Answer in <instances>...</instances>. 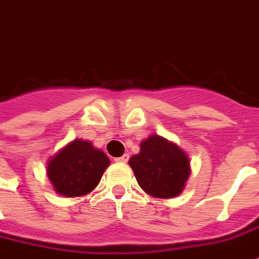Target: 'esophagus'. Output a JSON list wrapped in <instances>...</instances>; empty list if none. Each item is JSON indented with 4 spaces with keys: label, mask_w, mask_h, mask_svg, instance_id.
<instances>
[{
    "label": "esophagus",
    "mask_w": 259,
    "mask_h": 259,
    "mask_svg": "<svg viewBox=\"0 0 259 259\" xmlns=\"http://www.w3.org/2000/svg\"><path fill=\"white\" fill-rule=\"evenodd\" d=\"M127 160H129V154H124L122 155V157H117V158H115V161L119 162V164H124V162H127Z\"/></svg>",
    "instance_id": "34e87169"
}]
</instances>
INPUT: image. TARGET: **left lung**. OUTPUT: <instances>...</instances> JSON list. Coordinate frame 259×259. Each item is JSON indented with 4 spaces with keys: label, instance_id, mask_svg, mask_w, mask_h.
<instances>
[{
    "label": "left lung",
    "instance_id": "8db88e82",
    "mask_svg": "<svg viewBox=\"0 0 259 259\" xmlns=\"http://www.w3.org/2000/svg\"><path fill=\"white\" fill-rule=\"evenodd\" d=\"M139 185L155 198H175L189 177L188 155L160 136H150L140 144V153L129 160Z\"/></svg>",
    "mask_w": 259,
    "mask_h": 259
}]
</instances>
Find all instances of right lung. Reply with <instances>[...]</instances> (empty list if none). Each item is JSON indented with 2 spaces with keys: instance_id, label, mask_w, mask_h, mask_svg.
<instances>
[{
  "instance_id": "obj_1",
  "label": "right lung",
  "mask_w": 259,
  "mask_h": 259,
  "mask_svg": "<svg viewBox=\"0 0 259 259\" xmlns=\"http://www.w3.org/2000/svg\"><path fill=\"white\" fill-rule=\"evenodd\" d=\"M109 158L90 142L74 140L49 161L48 175L57 193L73 198L98 185Z\"/></svg>"
}]
</instances>
